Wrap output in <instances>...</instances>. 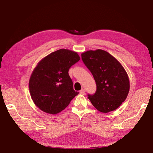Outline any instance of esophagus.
<instances>
[{"mask_svg":"<svg viewBox=\"0 0 153 153\" xmlns=\"http://www.w3.org/2000/svg\"><path fill=\"white\" fill-rule=\"evenodd\" d=\"M80 93H81L82 94H84L85 92V90L84 89H82V90H80Z\"/></svg>","mask_w":153,"mask_h":153,"instance_id":"1","label":"esophagus"}]
</instances>
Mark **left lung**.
<instances>
[{"label":"left lung","instance_id":"left-lung-1","mask_svg":"<svg viewBox=\"0 0 153 153\" xmlns=\"http://www.w3.org/2000/svg\"><path fill=\"white\" fill-rule=\"evenodd\" d=\"M82 59L96 84L94 94H88L92 105L103 113L117 109L126 99L129 91L128 75L121 64L100 49L82 53Z\"/></svg>","mask_w":153,"mask_h":153}]
</instances>
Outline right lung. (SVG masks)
<instances>
[{"mask_svg":"<svg viewBox=\"0 0 153 153\" xmlns=\"http://www.w3.org/2000/svg\"><path fill=\"white\" fill-rule=\"evenodd\" d=\"M80 59L74 51L60 49L38 63L31 74L29 87L31 98L40 110L58 114L79 93L73 89L68 71Z\"/></svg>","mask_w":153,"mask_h":153,"instance_id":"add662e5","label":"right lung"}]
</instances>
